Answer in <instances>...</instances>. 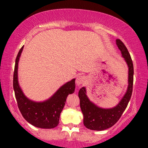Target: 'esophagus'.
I'll return each instance as SVG.
<instances>
[{
    "instance_id": "esophagus-1",
    "label": "esophagus",
    "mask_w": 148,
    "mask_h": 148,
    "mask_svg": "<svg viewBox=\"0 0 148 148\" xmlns=\"http://www.w3.org/2000/svg\"><path fill=\"white\" fill-rule=\"evenodd\" d=\"M85 81H86V77L84 75H79L77 77L75 82L77 86H80V85L84 84Z\"/></svg>"
}]
</instances>
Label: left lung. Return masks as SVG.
Returning <instances> with one entry per match:
<instances>
[{"mask_svg": "<svg viewBox=\"0 0 148 148\" xmlns=\"http://www.w3.org/2000/svg\"><path fill=\"white\" fill-rule=\"evenodd\" d=\"M116 44L128 66V86L124 96L112 108H102L98 106L89 99L86 87L80 89L78 96L84 114V124L86 128L91 130L102 131L112 127L126 109L132 94L134 73L132 60L125 44L119 39L116 40Z\"/></svg>", "mask_w": 148, "mask_h": 148, "instance_id": "1", "label": "left lung"}]
</instances>
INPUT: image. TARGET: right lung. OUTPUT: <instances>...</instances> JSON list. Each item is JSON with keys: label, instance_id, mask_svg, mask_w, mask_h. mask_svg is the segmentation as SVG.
<instances>
[{"label": "right lung", "instance_id": "add662e5", "mask_svg": "<svg viewBox=\"0 0 148 148\" xmlns=\"http://www.w3.org/2000/svg\"><path fill=\"white\" fill-rule=\"evenodd\" d=\"M23 46L20 49L16 58L13 75V89L18 107L23 118L33 126L42 129L54 128L59 123L60 113L68 95L75 92V79L60 86L47 100L36 102L28 98L24 94L18 80V65Z\"/></svg>", "mask_w": 148, "mask_h": 148}]
</instances>
